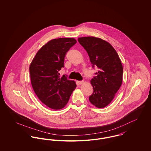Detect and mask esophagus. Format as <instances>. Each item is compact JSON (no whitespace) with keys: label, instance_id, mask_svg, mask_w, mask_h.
I'll list each match as a JSON object with an SVG mask.
<instances>
[{"label":"esophagus","instance_id":"obj_1","mask_svg":"<svg viewBox=\"0 0 151 151\" xmlns=\"http://www.w3.org/2000/svg\"><path fill=\"white\" fill-rule=\"evenodd\" d=\"M77 83H78L79 85H81V84H82V83H83V81H78Z\"/></svg>","mask_w":151,"mask_h":151}]
</instances>
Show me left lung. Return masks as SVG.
<instances>
[{"label": "left lung", "mask_w": 151, "mask_h": 151, "mask_svg": "<svg viewBox=\"0 0 151 151\" xmlns=\"http://www.w3.org/2000/svg\"><path fill=\"white\" fill-rule=\"evenodd\" d=\"M78 40L87 51L93 67L99 69L97 76L91 81L94 91L89 101L98 108H105L113 100L122 84L120 58L111 44L101 38L85 37Z\"/></svg>", "instance_id": "left-lung-1"}]
</instances>
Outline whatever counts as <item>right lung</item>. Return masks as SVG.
<instances>
[{"instance_id":"add662e5","label":"right lung","mask_w":151,"mask_h":151,"mask_svg":"<svg viewBox=\"0 0 151 151\" xmlns=\"http://www.w3.org/2000/svg\"><path fill=\"white\" fill-rule=\"evenodd\" d=\"M77 40L73 38H60L49 41L37 52L31 62V83L42 102L52 109L59 110L68 104L76 88L74 81L69 80L59 71L64 66L66 52Z\"/></svg>"}]
</instances>
